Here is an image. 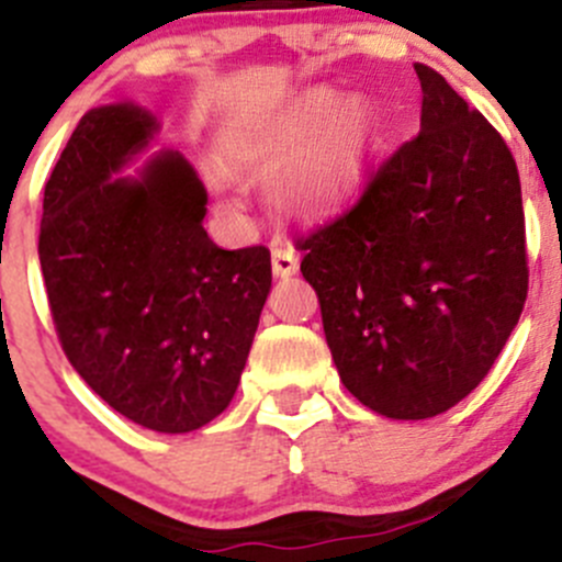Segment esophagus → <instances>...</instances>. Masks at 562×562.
I'll return each mask as SVG.
<instances>
[{
    "label": "esophagus",
    "instance_id": "obj_1",
    "mask_svg": "<svg viewBox=\"0 0 562 562\" xmlns=\"http://www.w3.org/2000/svg\"><path fill=\"white\" fill-rule=\"evenodd\" d=\"M271 269H274V277H291L299 271V255L288 246H277L271 251Z\"/></svg>",
    "mask_w": 562,
    "mask_h": 562
}]
</instances>
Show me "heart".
Segmentation results:
<instances>
[{"instance_id":"1","label":"heart","mask_w":562,"mask_h":562,"mask_svg":"<svg viewBox=\"0 0 562 562\" xmlns=\"http://www.w3.org/2000/svg\"><path fill=\"white\" fill-rule=\"evenodd\" d=\"M374 144V119L360 102H346L333 88H313L246 127L238 149L246 160L274 169L299 157L277 182L288 207L324 213L360 186Z\"/></svg>"}]
</instances>
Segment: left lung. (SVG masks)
Masks as SVG:
<instances>
[{
	"mask_svg": "<svg viewBox=\"0 0 562 562\" xmlns=\"http://www.w3.org/2000/svg\"><path fill=\"white\" fill-rule=\"evenodd\" d=\"M422 133L352 207L299 240L340 382L385 418L465 400L527 302L521 182L505 138L416 63Z\"/></svg>",
	"mask_w": 562,
	"mask_h": 562,
	"instance_id": "1",
	"label": "left lung"
}]
</instances>
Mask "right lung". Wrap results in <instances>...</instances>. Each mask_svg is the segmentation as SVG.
<instances>
[{
	"instance_id": "1",
	"label": "right lung",
	"mask_w": 562,
	"mask_h": 562,
	"mask_svg": "<svg viewBox=\"0 0 562 562\" xmlns=\"http://www.w3.org/2000/svg\"><path fill=\"white\" fill-rule=\"evenodd\" d=\"M155 133L135 104L82 115L46 180L38 257L68 363L113 411L175 435L233 402L271 255L207 238V191L180 151L113 177Z\"/></svg>"
}]
</instances>
